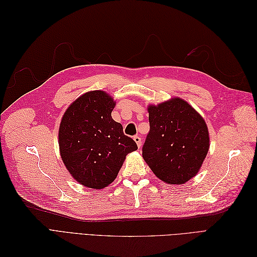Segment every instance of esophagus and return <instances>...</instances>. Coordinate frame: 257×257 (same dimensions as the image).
<instances>
[{
	"label": "esophagus",
	"mask_w": 257,
	"mask_h": 257,
	"mask_svg": "<svg viewBox=\"0 0 257 257\" xmlns=\"http://www.w3.org/2000/svg\"><path fill=\"white\" fill-rule=\"evenodd\" d=\"M134 141H135V143L137 144V146H138V148H141V146H142V137L139 136V135H135L134 137Z\"/></svg>",
	"instance_id": "1"
}]
</instances>
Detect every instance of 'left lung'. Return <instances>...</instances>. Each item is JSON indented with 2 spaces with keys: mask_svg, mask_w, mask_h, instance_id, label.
Returning <instances> with one entry per match:
<instances>
[{
  "mask_svg": "<svg viewBox=\"0 0 257 257\" xmlns=\"http://www.w3.org/2000/svg\"><path fill=\"white\" fill-rule=\"evenodd\" d=\"M150 131L143 158L154 175L169 184H183L195 176L209 150L205 120L185 100L175 97L150 105Z\"/></svg>",
  "mask_w": 257,
  "mask_h": 257,
  "instance_id": "8db88e82",
  "label": "left lung"
}]
</instances>
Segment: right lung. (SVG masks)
Masks as SVG:
<instances>
[{
    "instance_id": "obj_1",
    "label": "right lung",
    "mask_w": 257,
    "mask_h": 257,
    "mask_svg": "<svg viewBox=\"0 0 257 257\" xmlns=\"http://www.w3.org/2000/svg\"><path fill=\"white\" fill-rule=\"evenodd\" d=\"M113 98L104 91H90L69 106L59 128L62 161L76 181L99 190L118 176L125 157L137 150L124 135L111 111Z\"/></svg>"
}]
</instances>
